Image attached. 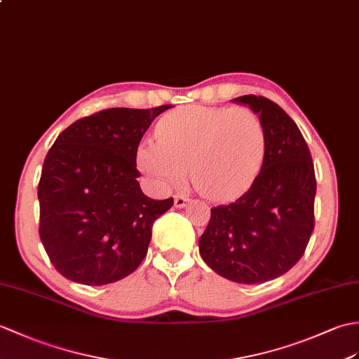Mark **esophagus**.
<instances>
[{
	"label": "esophagus",
	"mask_w": 359,
	"mask_h": 359,
	"mask_svg": "<svg viewBox=\"0 0 359 359\" xmlns=\"http://www.w3.org/2000/svg\"><path fill=\"white\" fill-rule=\"evenodd\" d=\"M188 202H189V198H187L185 196H176L174 197V206L176 208H185L187 205H188Z\"/></svg>",
	"instance_id": "obj_1"
}]
</instances>
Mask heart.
<instances>
[{"mask_svg": "<svg viewBox=\"0 0 359 359\" xmlns=\"http://www.w3.org/2000/svg\"><path fill=\"white\" fill-rule=\"evenodd\" d=\"M157 142L137 149V166L156 187L170 189L187 179L205 198L241 196L262 170L268 131L251 108L189 105L166 114Z\"/></svg>", "mask_w": 359, "mask_h": 359, "instance_id": "b5f03b06", "label": "heart"}]
</instances>
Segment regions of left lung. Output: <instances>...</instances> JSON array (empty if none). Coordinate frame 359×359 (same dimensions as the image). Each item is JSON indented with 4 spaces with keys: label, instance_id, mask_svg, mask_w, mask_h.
I'll return each mask as SVG.
<instances>
[{
    "label": "left lung",
    "instance_id": "8db88e82",
    "mask_svg": "<svg viewBox=\"0 0 359 359\" xmlns=\"http://www.w3.org/2000/svg\"><path fill=\"white\" fill-rule=\"evenodd\" d=\"M232 101L260 116L268 148L251 188L212 208L198 251L223 278L257 285L286 273L303 257L313 231L315 170L302 131L280 105L255 95Z\"/></svg>",
    "mask_w": 359,
    "mask_h": 359
}]
</instances>
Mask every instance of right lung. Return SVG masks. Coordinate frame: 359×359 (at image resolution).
Masks as SVG:
<instances>
[{
	"mask_svg": "<svg viewBox=\"0 0 359 359\" xmlns=\"http://www.w3.org/2000/svg\"><path fill=\"white\" fill-rule=\"evenodd\" d=\"M171 107L99 111L72 123L48 149L38 185L39 237L65 278L108 285L145 258L153 223L174 200L142 193L137 147Z\"/></svg>",
	"mask_w": 359,
	"mask_h": 359,
	"instance_id": "1",
	"label": "right lung"
}]
</instances>
